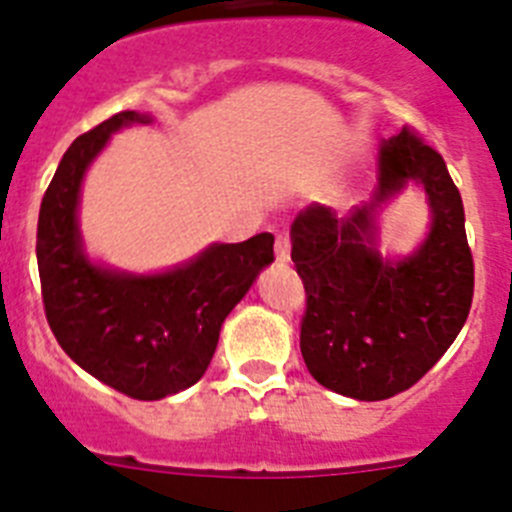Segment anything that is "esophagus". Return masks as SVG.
Here are the masks:
<instances>
[{"label":"esophagus","instance_id":"1","mask_svg":"<svg viewBox=\"0 0 512 512\" xmlns=\"http://www.w3.org/2000/svg\"><path fill=\"white\" fill-rule=\"evenodd\" d=\"M289 248H292V241H289L287 233L277 235V246H274V256H277V264H287L289 261Z\"/></svg>","mask_w":512,"mask_h":512}]
</instances>
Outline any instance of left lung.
Masks as SVG:
<instances>
[{"label":"left lung","mask_w":512,"mask_h":512,"mask_svg":"<svg viewBox=\"0 0 512 512\" xmlns=\"http://www.w3.org/2000/svg\"><path fill=\"white\" fill-rule=\"evenodd\" d=\"M408 183L424 187L432 230L405 260H382L376 217ZM292 261L305 284L300 348L307 372L354 400L410 390L454 343L474 295L464 205L441 153L408 128L379 148L366 205L338 217L310 205L292 223Z\"/></svg>","instance_id":"8db88e82"}]
</instances>
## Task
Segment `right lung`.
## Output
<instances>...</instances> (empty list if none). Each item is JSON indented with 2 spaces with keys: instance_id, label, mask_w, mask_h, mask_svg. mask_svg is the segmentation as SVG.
<instances>
[{
  "instance_id": "add662e5",
  "label": "right lung",
  "mask_w": 512,
  "mask_h": 512,
  "mask_svg": "<svg viewBox=\"0 0 512 512\" xmlns=\"http://www.w3.org/2000/svg\"><path fill=\"white\" fill-rule=\"evenodd\" d=\"M151 115L125 110L79 135L45 189L38 217V271L45 318L61 348L112 390L161 400L200 382L220 328L274 261V235L212 243L182 266L128 274L89 261L79 233V194L107 140Z\"/></svg>"
}]
</instances>
